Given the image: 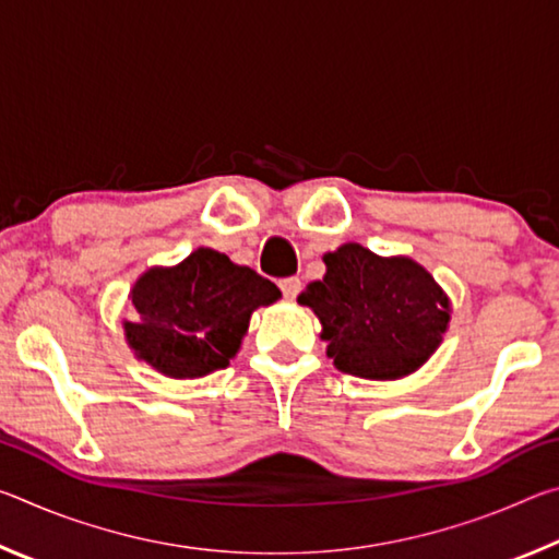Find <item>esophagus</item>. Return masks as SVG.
<instances>
[{
    "label": "esophagus",
    "instance_id": "obj_1",
    "mask_svg": "<svg viewBox=\"0 0 559 559\" xmlns=\"http://www.w3.org/2000/svg\"><path fill=\"white\" fill-rule=\"evenodd\" d=\"M278 286H281V290H283V296H286V298H296L298 293H300V278H296V276L283 278V281H278Z\"/></svg>",
    "mask_w": 559,
    "mask_h": 559
}]
</instances>
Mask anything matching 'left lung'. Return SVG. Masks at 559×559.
Masks as SVG:
<instances>
[{"label":"left lung","mask_w":559,"mask_h":559,"mask_svg":"<svg viewBox=\"0 0 559 559\" xmlns=\"http://www.w3.org/2000/svg\"><path fill=\"white\" fill-rule=\"evenodd\" d=\"M325 276L298 296L318 316L328 357L362 380H400L441 345L451 302L431 273L409 257H377L343 243L323 257Z\"/></svg>","instance_id":"left-lung-1"}]
</instances>
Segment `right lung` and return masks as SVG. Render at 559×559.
<instances>
[{
    "mask_svg": "<svg viewBox=\"0 0 559 559\" xmlns=\"http://www.w3.org/2000/svg\"><path fill=\"white\" fill-rule=\"evenodd\" d=\"M278 298L276 283L202 246L177 266H155L135 281L122 328L138 359L175 380H194L224 370L253 310Z\"/></svg>",
    "mask_w": 559,
    "mask_h": 559,
    "instance_id": "obj_1",
    "label": "right lung"
}]
</instances>
